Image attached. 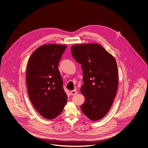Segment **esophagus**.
Listing matches in <instances>:
<instances>
[{
  "mask_svg": "<svg viewBox=\"0 0 148 148\" xmlns=\"http://www.w3.org/2000/svg\"><path fill=\"white\" fill-rule=\"evenodd\" d=\"M77 94V92L76 90H72L71 91V95H75Z\"/></svg>",
  "mask_w": 148,
  "mask_h": 148,
  "instance_id": "esophagus-1",
  "label": "esophagus"
}]
</instances>
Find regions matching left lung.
<instances>
[{"instance_id": "1", "label": "left lung", "mask_w": 148, "mask_h": 148, "mask_svg": "<svg viewBox=\"0 0 148 148\" xmlns=\"http://www.w3.org/2000/svg\"><path fill=\"white\" fill-rule=\"evenodd\" d=\"M73 57L81 65L84 84L81 92L85 97L81 110L91 120L97 121L107 114L116 94L118 73L111 54L98 44L74 45Z\"/></svg>"}]
</instances>
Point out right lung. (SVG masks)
I'll list each match as a JSON object with an SVG mask.
<instances>
[{"instance_id": "obj_1", "label": "right lung", "mask_w": 148, "mask_h": 148, "mask_svg": "<svg viewBox=\"0 0 148 148\" xmlns=\"http://www.w3.org/2000/svg\"><path fill=\"white\" fill-rule=\"evenodd\" d=\"M67 46L47 44L37 48L29 58L26 83L29 99L46 119H54L63 111L67 96L58 65Z\"/></svg>"}]
</instances>
